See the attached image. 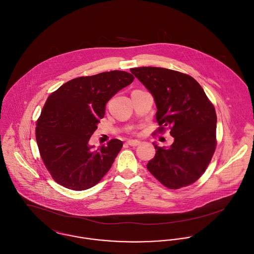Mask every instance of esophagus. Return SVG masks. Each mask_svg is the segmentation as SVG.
I'll return each instance as SVG.
<instances>
[{
  "label": "esophagus",
  "instance_id": "esophagus-1",
  "mask_svg": "<svg viewBox=\"0 0 254 254\" xmlns=\"http://www.w3.org/2000/svg\"><path fill=\"white\" fill-rule=\"evenodd\" d=\"M127 144L131 147H136V146H139L141 144V142L138 140H129V141H127Z\"/></svg>",
  "mask_w": 254,
  "mask_h": 254
}]
</instances>
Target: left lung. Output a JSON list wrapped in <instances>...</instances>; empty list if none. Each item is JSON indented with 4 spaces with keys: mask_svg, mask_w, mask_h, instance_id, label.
<instances>
[{
    "mask_svg": "<svg viewBox=\"0 0 254 254\" xmlns=\"http://www.w3.org/2000/svg\"><path fill=\"white\" fill-rule=\"evenodd\" d=\"M131 73L153 94L160 127L174 138L169 148L155 143L148 170L166 187L179 189L198 180L208 168L217 146V114L199 83L187 74L166 68L140 67Z\"/></svg>",
    "mask_w": 254,
    "mask_h": 254,
    "instance_id": "obj_1",
    "label": "left lung"
}]
</instances>
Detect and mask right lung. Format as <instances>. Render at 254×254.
<instances>
[{
  "label": "right lung",
  "instance_id": "right-lung-1",
  "mask_svg": "<svg viewBox=\"0 0 254 254\" xmlns=\"http://www.w3.org/2000/svg\"><path fill=\"white\" fill-rule=\"evenodd\" d=\"M133 80L124 71L103 72L73 79L48 96L36 121L35 137L43 164L58 184L85 190L110 169L122 141L112 139L93 151L88 140L105 114L106 102Z\"/></svg>",
  "mask_w": 254,
  "mask_h": 254
}]
</instances>
